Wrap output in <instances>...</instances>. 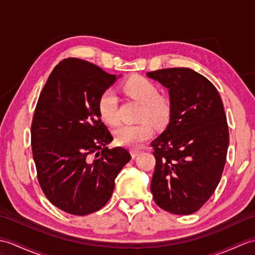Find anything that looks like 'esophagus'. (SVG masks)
Masks as SVG:
<instances>
[{
	"mask_svg": "<svg viewBox=\"0 0 255 255\" xmlns=\"http://www.w3.org/2000/svg\"><path fill=\"white\" fill-rule=\"evenodd\" d=\"M140 152H141V151H140L139 149H132V150H131V156H132V157L138 156V155L140 154Z\"/></svg>",
	"mask_w": 255,
	"mask_h": 255,
	"instance_id": "obj_1",
	"label": "esophagus"
}]
</instances>
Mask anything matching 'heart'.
Masks as SVG:
<instances>
[{"instance_id": "obj_1", "label": "heart", "mask_w": 255, "mask_h": 255, "mask_svg": "<svg viewBox=\"0 0 255 255\" xmlns=\"http://www.w3.org/2000/svg\"><path fill=\"white\" fill-rule=\"evenodd\" d=\"M123 90L128 97L141 103L139 120L135 125H122L114 131L117 144L137 147L153 132L152 124L162 126L168 121L170 114L169 100L157 94V88L142 76H132L123 85ZM98 112L101 120L109 125L118 123L117 98L112 90H105L98 100Z\"/></svg>"}]
</instances>
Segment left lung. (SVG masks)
<instances>
[{
	"label": "left lung",
	"mask_w": 255,
	"mask_h": 255,
	"mask_svg": "<svg viewBox=\"0 0 255 255\" xmlns=\"http://www.w3.org/2000/svg\"><path fill=\"white\" fill-rule=\"evenodd\" d=\"M168 89L169 123L151 142L156 164L155 203L176 215L201 209L220 183L229 144L227 118L217 89L186 67L146 73Z\"/></svg>",
	"instance_id": "left-lung-1"
}]
</instances>
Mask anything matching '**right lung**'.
<instances>
[{"instance_id": "obj_1", "label": "right lung", "mask_w": 255, "mask_h": 255, "mask_svg": "<svg viewBox=\"0 0 255 255\" xmlns=\"http://www.w3.org/2000/svg\"><path fill=\"white\" fill-rule=\"evenodd\" d=\"M117 77L70 57L56 65L40 93L31 124L32 155L45 197L84 216L111 199L115 178L131 159L101 121L98 100Z\"/></svg>"}]
</instances>
